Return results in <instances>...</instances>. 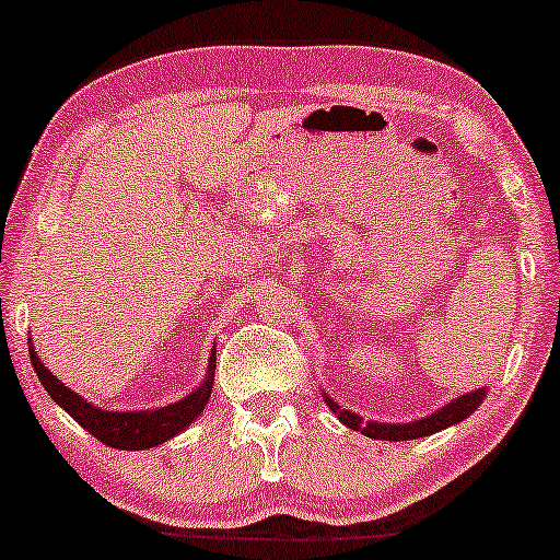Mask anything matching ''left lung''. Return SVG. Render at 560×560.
Listing matches in <instances>:
<instances>
[{"instance_id":"left-lung-1","label":"left lung","mask_w":560,"mask_h":560,"mask_svg":"<svg viewBox=\"0 0 560 560\" xmlns=\"http://www.w3.org/2000/svg\"><path fill=\"white\" fill-rule=\"evenodd\" d=\"M487 397V389L479 387L474 393H466L456 400H451L448 405H443L441 410L431 412V416L420 418V420H410V423H377V420H364L359 418L357 412L343 410L336 405L331 397L324 393V400L328 408H331L339 420L351 431H359L366 439H377V441H412V439H423V435H433L443 431V428L462 423L464 418H469L474 410L479 408L481 400Z\"/></svg>"}]
</instances>
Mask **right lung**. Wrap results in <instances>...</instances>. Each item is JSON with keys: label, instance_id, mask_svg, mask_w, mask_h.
Segmentation results:
<instances>
[{"label": "right lung", "instance_id": "1", "mask_svg": "<svg viewBox=\"0 0 560 560\" xmlns=\"http://www.w3.org/2000/svg\"><path fill=\"white\" fill-rule=\"evenodd\" d=\"M30 362H33L37 377H40L45 393L71 416L75 423L98 439L106 446L121 448V451H144L160 443L171 441L173 435L186 431L194 420L203 412V405L209 402L211 387H213V372H217V351L211 349L209 372L206 380L198 385L194 393L183 397V400L165 405L158 410H132V412H114L102 410L96 405L83 400L79 393L66 387L40 359L37 351L30 347Z\"/></svg>", "mask_w": 560, "mask_h": 560}]
</instances>
